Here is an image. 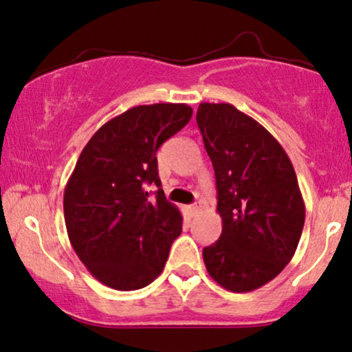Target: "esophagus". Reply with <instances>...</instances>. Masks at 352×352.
Returning <instances> with one entry per match:
<instances>
[{
	"instance_id": "1",
	"label": "esophagus",
	"mask_w": 352,
	"mask_h": 352,
	"mask_svg": "<svg viewBox=\"0 0 352 352\" xmlns=\"http://www.w3.org/2000/svg\"><path fill=\"white\" fill-rule=\"evenodd\" d=\"M201 210V204H192V206H189V212H191V216H194V214H197Z\"/></svg>"
}]
</instances>
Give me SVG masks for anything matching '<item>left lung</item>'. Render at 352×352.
Listing matches in <instances>:
<instances>
[{
	"instance_id": "obj_1",
	"label": "left lung",
	"mask_w": 352,
	"mask_h": 352,
	"mask_svg": "<svg viewBox=\"0 0 352 352\" xmlns=\"http://www.w3.org/2000/svg\"><path fill=\"white\" fill-rule=\"evenodd\" d=\"M196 122L222 217L219 241L202 250L206 268L226 290H257L287 267L303 232L295 169L282 144L230 103H201Z\"/></svg>"
}]
</instances>
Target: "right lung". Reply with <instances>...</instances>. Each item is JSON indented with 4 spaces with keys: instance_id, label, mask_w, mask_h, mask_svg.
<instances>
[{
    "instance_id": "1",
    "label": "right lung",
    "mask_w": 352,
    "mask_h": 352,
    "mask_svg": "<svg viewBox=\"0 0 352 352\" xmlns=\"http://www.w3.org/2000/svg\"><path fill=\"white\" fill-rule=\"evenodd\" d=\"M186 103L138 105L98 128L64 191V217L77 257L98 282L140 290L163 272L183 217L166 201L158 148L188 125ZM148 184L159 191L153 200Z\"/></svg>"
}]
</instances>
